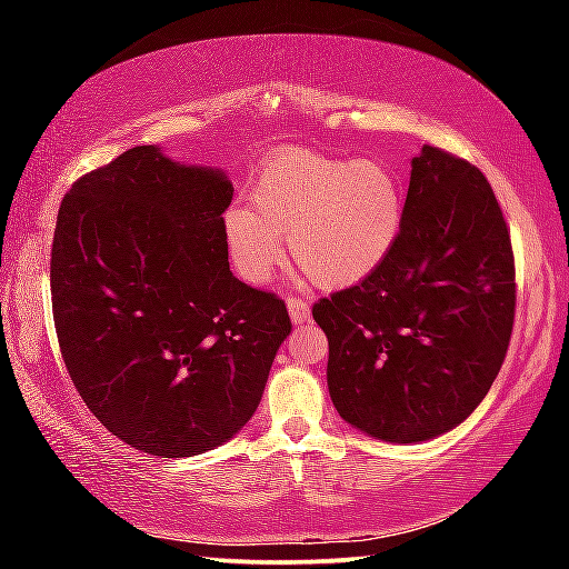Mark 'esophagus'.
<instances>
[{
	"label": "esophagus",
	"instance_id": "obj_1",
	"mask_svg": "<svg viewBox=\"0 0 569 569\" xmlns=\"http://www.w3.org/2000/svg\"><path fill=\"white\" fill-rule=\"evenodd\" d=\"M286 306H288V316H291L293 323H306L308 319H311V306L301 301V298H288Z\"/></svg>",
	"mask_w": 569,
	"mask_h": 569
}]
</instances>
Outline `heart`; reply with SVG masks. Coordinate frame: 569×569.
<instances>
[{
    "label": "heart",
    "instance_id": "1",
    "mask_svg": "<svg viewBox=\"0 0 569 569\" xmlns=\"http://www.w3.org/2000/svg\"><path fill=\"white\" fill-rule=\"evenodd\" d=\"M250 206H230L223 230L238 276L253 286L283 263V236L308 281L353 286L387 261L403 226L401 182L379 158L283 152L258 172Z\"/></svg>",
    "mask_w": 569,
    "mask_h": 569
}]
</instances>
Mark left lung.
Returning a JSON list of instances; mask_svg holds the SVG:
<instances>
[{
    "instance_id": "left-lung-1",
    "label": "left lung",
    "mask_w": 569,
    "mask_h": 569,
    "mask_svg": "<svg viewBox=\"0 0 569 569\" xmlns=\"http://www.w3.org/2000/svg\"><path fill=\"white\" fill-rule=\"evenodd\" d=\"M326 379L353 429L417 445L459 427L502 369L515 323V256L487 178L423 146L403 226L377 271L321 298Z\"/></svg>"
}]
</instances>
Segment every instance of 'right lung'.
I'll return each mask as SVG.
<instances>
[{
    "label": "right lung",
    "mask_w": 569,
    "mask_h": 569,
    "mask_svg": "<svg viewBox=\"0 0 569 569\" xmlns=\"http://www.w3.org/2000/svg\"><path fill=\"white\" fill-rule=\"evenodd\" d=\"M233 182L138 146L57 213L50 283L62 359L104 429L156 457L233 439L261 403L286 303L230 273Z\"/></svg>",
    "instance_id": "1"
}]
</instances>
